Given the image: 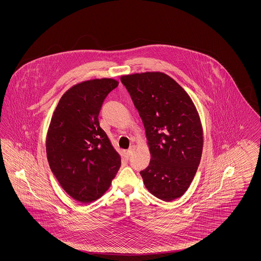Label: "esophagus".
<instances>
[{
	"instance_id": "1",
	"label": "esophagus",
	"mask_w": 261,
	"mask_h": 261,
	"mask_svg": "<svg viewBox=\"0 0 261 261\" xmlns=\"http://www.w3.org/2000/svg\"><path fill=\"white\" fill-rule=\"evenodd\" d=\"M135 149H136V147L135 146H131L128 150H127V155L128 156H130V155H132L133 154V152L135 151Z\"/></svg>"
}]
</instances>
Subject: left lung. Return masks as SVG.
I'll return each instance as SVG.
<instances>
[{
  "instance_id": "obj_1",
  "label": "left lung",
  "mask_w": 261,
  "mask_h": 261,
  "mask_svg": "<svg viewBox=\"0 0 261 261\" xmlns=\"http://www.w3.org/2000/svg\"><path fill=\"white\" fill-rule=\"evenodd\" d=\"M145 126L150 162L140 174L158 199L184 195L198 170L203 145L199 113L186 91L162 72L120 78Z\"/></svg>"
}]
</instances>
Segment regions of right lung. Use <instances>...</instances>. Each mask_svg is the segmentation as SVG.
Returning <instances> with one entry per match:
<instances>
[{
    "label": "right lung",
    "instance_id": "add662e5",
    "mask_svg": "<svg viewBox=\"0 0 261 261\" xmlns=\"http://www.w3.org/2000/svg\"><path fill=\"white\" fill-rule=\"evenodd\" d=\"M117 86L111 78L74 85L51 116L46 141L50 170L62 189L82 203L100 198L121 165L98 118L103 100Z\"/></svg>",
    "mask_w": 261,
    "mask_h": 261
}]
</instances>
